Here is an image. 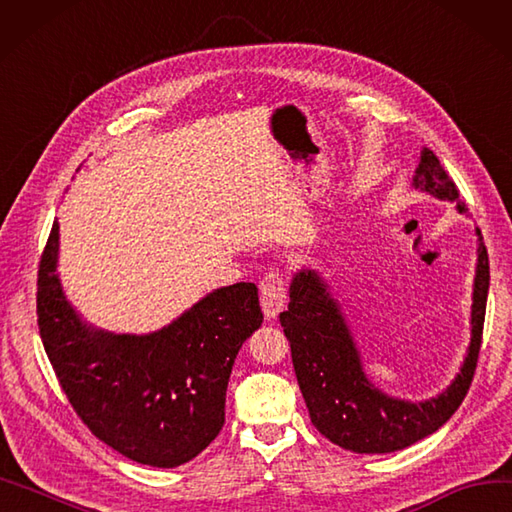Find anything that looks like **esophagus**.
Returning a JSON list of instances; mask_svg holds the SVG:
<instances>
[{
    "mask_svg": "<svg viewBox=\"0 0 512 512\" xmlns=\"http://www.w3.org/2000/svg\"><path fill=\"white\" fill-rule=\"evenodd\" d=\"M260 306L265 312V319L271 321L278 316L286 306V284L280 271H271L260 282Z\"/></svg>",
    "mask_w": 512,
    "mask_h": 512,
    "instance_id": "1",
    "label": "esophagus"
}]
</instances>
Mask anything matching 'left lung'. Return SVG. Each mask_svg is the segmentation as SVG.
<instances>
[{
	"label": "left lung",
	"instance_id": "8db88e82",
	"mask_svg": "<svg viewBox=\"0 0 512 512\" xmlns=\"http://www.w3.org/2000/svg\"><path fill=\"white\" fill-rule=\"evenodd\" d=\"M413 187L439 200L457 202L459 189L441 168L431 148H422ZM459 213L465 206L457 204ZM478 234V260L472 295V342L461 372L435 398L411 403L388 396L366 377L351 327L340 303L314 269H301L288 288V310L280 323L290 342L299 390L312 424L331 444L359 454L403 450L444 426L459 409L472 385L485 325L489 295V256Z\"/></svg>",
	"mask_w": 512,
	"mask_h": 512
}]
</instances>
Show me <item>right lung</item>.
Returning <instances> with one entry per match:
<instances>
[{
    "instance_id": "add662e5",
    "label": "right lung",
    "mask_w": 512,
    "mask_h": 512,
    "mask_svg": "<svg viewBox=\"0 0 512 512\" xmlns=\"http://www.w3.org/2000/svg\"><path fill=\"white\" fill-rule=\"evenodd\" d=\"M60 224L38 267L36 314L49 362L92 435L135 463L178 467L224 426L226 388L243 342L262 323L258 288H217L153 334L94 329L68 303Z\"/></svg>"
}]
</instances>
